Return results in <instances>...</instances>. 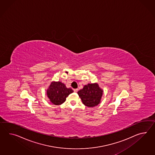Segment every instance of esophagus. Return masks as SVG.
Returning a JSON list of instances; mask_svg holds the SVG:
<instances>
[{
  "label": "esophagus",
  "instance_id": "obj_1",
  "mask_svg": "<svg viewBox=\"0 0 155 155\" xmlns=\"http://www.w3.org/2000/svg\"><path fill=\"white\" fill-rule=\"evenodd\" d=\"M78 91V89H77V88H76V89H74V91L75 92H77Z\"/></svg>",
  "mask_w": 155,
  "mask_h": 155
}]
</instances>
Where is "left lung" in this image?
<instances>
[{"label": "left lung", "instance_id": "obj_1", "mask_svg": "<svg viewBox=\"0 0 155 155\" xmlns=\"http://www.w3.org/2000/svg\"><path fill=\"white\" fill-rule=\"evenodd\" d=\"M77 93L84 105L93 107L101 102L103 90L97 83H91L85 85Z\"/></svg>", "mask_w": 155, "mask_h": 155}]
</instances>
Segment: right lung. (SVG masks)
I'll return each instance as SVG.
<instances>
[{
	"mask_svg": "<svg viewBox=\"0 0 155 155\" xmlns=\"http://www.w3.org/2000/svg\"><path fill=\"white\" fill-rule=\"evenodd\" d=\"M73 92L71 88H67L64 83L60 81L52 82L46 91L47 96L53 104L59 105L66 100V98Z\"/></svg>",
	"mask_w": 155,
	"mask_h": 155,
	"instance_id": "obj_1",
	"label": "right lung"
}]
</instances>
